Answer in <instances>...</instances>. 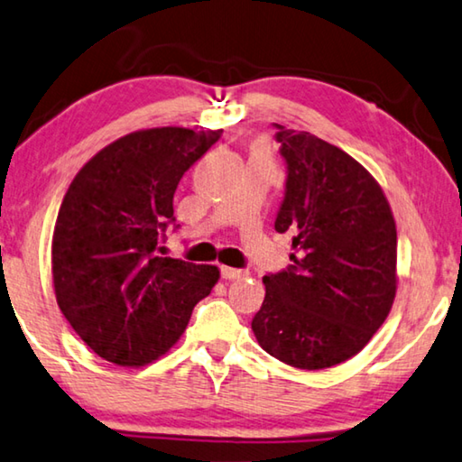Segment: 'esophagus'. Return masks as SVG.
Here are the masks:
<instances>
[{
  "mask_svg": "<svg viewBox=\"0 0 462 462\" xmlns=\"http://www.w3.org/2000/svg\"><path fill=\"white\" fill-rule=\"evenodd\" d=\"M221 276L225 281H237V278H244L245 272L244 270H237V268H229V266H223L221 268Z\"/></svg>",
  "mask_w": 462,
  "mask_h": 462,
  "instance_id": "1",
  "label": "esophagus"
}]
</instances>
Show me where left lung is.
<instances>
[{
    "label": "left lung",
    "mask_w": 462,
    "mask_h": 462,
    "mask_svg": "<svg viewBox=\"0 0 462 462\" xmlns=\"http://www.w3.org/2000/svg\"><path fill=\"white\" fill-rule=\"evenodd\" d=\"M286 162L278 233L292 263L263 276L252 329L270 356L321 370L356 356L387 319L397 292V229L366 168L307 131L276 125Z\"/></svg>",
    "instance_id": "left-lung-1"
}]
</instances>
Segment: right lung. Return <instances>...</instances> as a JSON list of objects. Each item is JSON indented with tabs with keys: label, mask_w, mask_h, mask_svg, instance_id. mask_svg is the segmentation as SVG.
I'll return each instance as SVG.
<instances>
[{
	"label": "right lung",
	"mask_w": 462,
	"mask_h": 462,
	"mask_svg": "<svg viewBox=\"0 0 462 462\" xmlns=\"http://www.w3.org/2000/svg\"><path fill=\"white\" fill-rule=\"evenodd\" d=\"M221 133H128L83 165L60 202L51 247L57 305L112 365L163 356L221 276L217 266L160 255L180 180Z\"/></svg>",
	"instance_id": "1"
}]
</instances>
